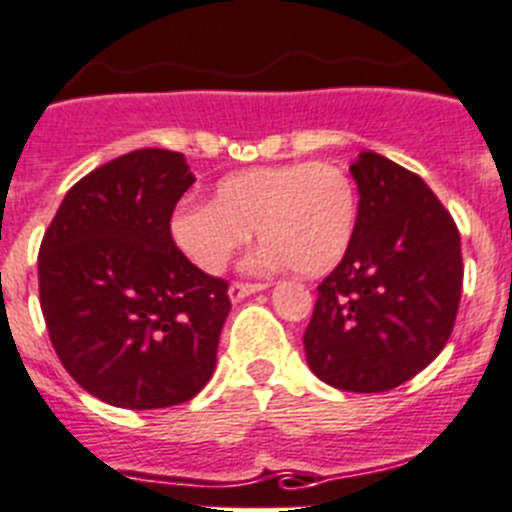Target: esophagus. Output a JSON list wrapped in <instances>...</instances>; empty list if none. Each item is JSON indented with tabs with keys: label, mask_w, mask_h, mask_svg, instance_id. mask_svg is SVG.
I'll return each instance as SVG.
<instances>
[{
	"label": "esophagus",
	"mask_w": 512,
	"mask_h": 512,
	"mask_svg": "<svg viewBox=\"0 0 512 512\" xmlns=\"http://www.w3.org/2000/svg\"><path fill=\"white\" fill-rule=\"evenodd\" d=\"M269 284H251V281H233L231 289H228V297L233 299V302H241L243 297H248V294H256L261 292V289H266Z\"/></svg>",
	"instance_id": "esophagus-1"
}]
</instances>
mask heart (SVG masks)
Listing matches in <instances>:
<instances>
[{
	"mask_svg": "<svg viewBox=\"0 0 512 512\" xmlns=\"http://www.w3.org/2000/svg\"><path fill=\"white\" fill-rule=\"evenodd\" d=\"M358 223V192L348 172L327 162L251 167L220 177L213 203H185L172 213L175 246L205 274H220L259 228L256 264L292 266L320 276L335 269Z\"/></svg>",
	"mask_w": 512,
	"mask_h": 512,
	"instance_id": "b5f03b06",
	"label": "heart"
}]
</instances>
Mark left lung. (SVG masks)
Returning a JSON list of instances; mask_svg holds the SVG:
<instances>
[{
  "instance_id": "obj_1",
  "label": "left lung",
  "mask_w": 512,
  "mask_h": 512,
  "mask_svg": "<svg viewBox=\"0 0 512 512\" xmlns=\"http://www.w3.org/2000/svg\"><path fill=\"white\" fill-rule=\"evenodd\" d=\"M360 203L345 259L317 287L304 353L340 391L381 393L411 381L452 335L462 243L424 180L375 152L350 164Z\"/></svg>"
}]
</instances>
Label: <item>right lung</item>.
<instances>
[{
  "instance_id": "add662e5",
  "label": "right lung",
  "mask_w": 512,
  "mask_h": 512,
  "mask_svg": "<svg viewBox=\"0 0 512 512\" xmlns=\"http://www.w3.org/2000/svg\"><path fill=\"white\" fill-rule=\"evenodd\" d=\"M192 182L185 154L137 149L75 182L42 236L50 342L73 381L103 403L167 409L213 375L228 281L200 271L170 236Z\"/></svg>"
}]
</instances>
